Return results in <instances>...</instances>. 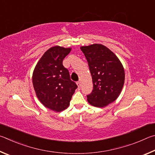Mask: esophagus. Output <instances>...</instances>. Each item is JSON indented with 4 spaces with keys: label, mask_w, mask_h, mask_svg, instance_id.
I'll return each mask as SVG.
<instances>
[{
    "label": "esophagus",
    "mask_w": 155,
    "mask_h": 155,
    "mask_svg": "<svg viewBox=\"0 0 155 155\" xmlns=\"http://www.w3.org/2000/svg\"><path fill=\"white\" fill-rule=\"evenodd\" d=\"M77 84H78V88H80V87H81V82H77Z\"/></svg>",
    "instance_id": "34e87169"
}]
</instances>
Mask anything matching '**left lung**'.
<instances>
[{"instance_id":"obj_1","label":"left lung","mask_w":155,"mask_h":155,"mask_svg":"<svg viewBox=\"0 0 155 155\" xmlns=\"http://www.w3.org/2000/svg\"><path fill=\"white\" fill-rule=\"evenodd\" d=\"M90 69L93 90L87 95L93 106L105 107L118 98L124 83V70L120 60L106 46L94 43L82 46Z\"/></svg>"}]
</instances>
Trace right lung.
<instances>
[{
  "instance_id": "right-lung-1",
  "label": "right lung",
  "mask_w": 155,
  "mask_h": 155,
  "mask_svg": "<svg viewBox=\"0 0 155 155\" xmlns=\"http://www.w3.org/2000/svg\"><path fill=\"white\" fill-rule=\"evenodd\" d=\"M71 50V48L58 45L50 48L38 61L32 73V84L38 99L45 107L56 112L69 107L78 88L62 64Z\"/></svg>"
}]
</instances>
